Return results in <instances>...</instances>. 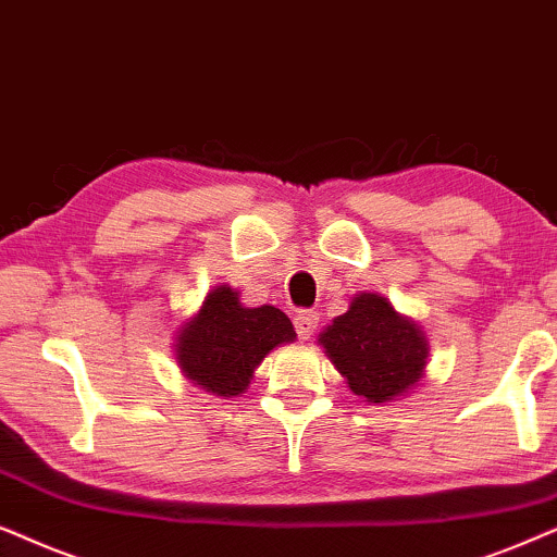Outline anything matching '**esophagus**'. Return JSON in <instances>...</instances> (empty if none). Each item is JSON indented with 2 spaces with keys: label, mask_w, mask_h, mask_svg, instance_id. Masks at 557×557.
I'll return each instance as SVG.
<instances>
[{
  "label": "esophagus",
  "mask_w": 557,
  "mask_h": 557,
  "mask_svg": "<svg viewBox=\"0 0 557 557\" xmlns=\"http://www.w3.org/2000/svg\"><path fill=\"white\" fill-rule=\"evenodd\" d=\"M318 329V313L315 310H298L295 313V331L302 341H308Z\"/></svg>",
  "instance_id": "34e87169"
}]
</instances>
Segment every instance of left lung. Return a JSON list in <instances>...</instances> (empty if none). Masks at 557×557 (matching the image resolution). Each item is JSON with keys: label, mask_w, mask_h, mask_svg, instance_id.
Segmentation results:
<instances>
[{"label": "left lung", "mask_w": 557, "mask_h": 557, "mask_svg": "<svg viewBox=\"0 0 557 557\" xmlns=\"http://www.w3.org/2000/svg\"><path fill=\"white\" fill-rule=\"evenodd\" d=\"M348 389L367 403H389L422 380L428 341L420 325L399 315L387 298L361 293L318 336Z\"/></svg>", "instance_id": "1"}]
</instances>
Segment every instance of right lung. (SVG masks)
I'll list each match as a JSON object with an SVG mask.
<instances>
[{
  "instance_id": "add662e5",
  "label": "right lung",
  "mask_w": 557,
  "mask_h": 557,
  "mask_svg": "<svg viewBox=\"0 0 557 557\" xmlns=\"http://www.w3.org/2000/svg\"><path fill=\"white\" fill-rule=\"evenodd\" d=\"M290 341L295 329L283 310L244 308L239 293L219 285L177 331L175 359L193 384L226 399L247 392L264 356Z\"/></svg>"
}]
</instances>
